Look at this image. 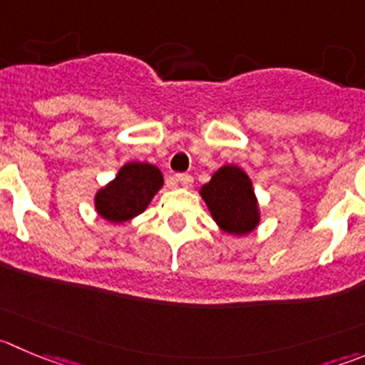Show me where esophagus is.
<instances>
[{"label": "esophagus", "mask_w": 365, "mask_h": 365, "mask_svg": "<svg viewBox=\"0 0 365 365\" xmlns=\"http://www.w3.org/2000/svg\"><path fill=\"white\" fill-rule=\"evenodd\" d=\"M175 180H177V185H180L182 188H192L193 185V177L190 175V173H177Z\"/></svg>", "instance_id": "obj_1"}]
</instances>
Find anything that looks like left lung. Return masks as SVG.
Returning a JSON list of instances; mask_svg holds the SVG:
<instances>
[{
  "mask_svg": "<svg viewBox=\"0 0 365 365\" xmlns=\"http://www.w3.org/2000/svg\"><path fill=\"white\" fill-rule=\"evenodd\" d=\"M215 224L232 237H245L262 222L258 197L245 170L224 165L199 190Z\"/></svg>",
  "mask_w": 365,
  "mask_h": 365,
  "instance_id": "left-lung-1",
  "label": "left lung"
}]
</instances>
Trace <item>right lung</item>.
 I'll return each instance as SVG.
<instances>
[{
    "label": "right lung",
    "mask_w": 365,
    "mask_h": 365,
    "mask_svg": "<svg viewBox=\"0 0 365 365\" xmlns=\"http://www.w3.org/2000/svg\"><path fill=\"white\" fill-rule=\"evenodd\" d=\"M163 185L165 179L155 165L125 163L116 177L95 193V210L110 224H125L147 210Z\"/></svg>",
    "instance_id": "right-lung-1"
}]
</instances>
